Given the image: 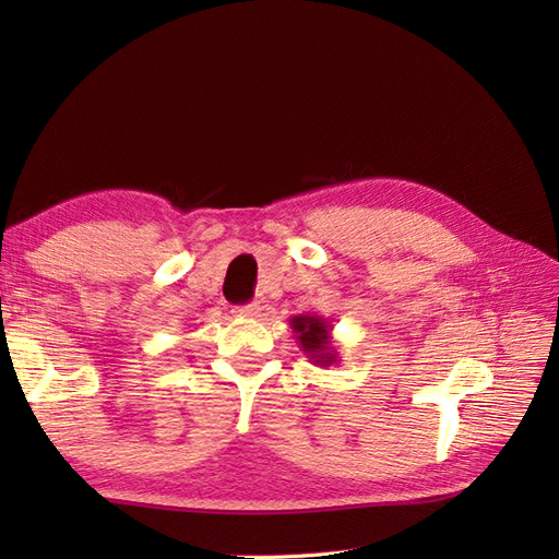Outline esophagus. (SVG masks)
I'll return each instance as SVG.
<instances>
[{
	"label": "esophagus",
	"mask_w": 559,
	"mask_h": 559,
	"mask_svg": "<svg viewBox=\"0 0 559 559\" xmlns=\"http://www.w3.org/2000/svg\"><path fill=\"white\" fill-rule=\"evenodd\" d=\"M261 312V306L259 302H247V306H240V308H233V314L235 317H242V319H257Z\"/></svg>",
	"instance_id": "esophagus-1"
}]
</instances>
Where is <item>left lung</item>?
I'll return each mask as SVG.
<instances>
[{"instance_id":"left-lung-1","label":"left lung","mask_w":559,"mask_h":559,"mask_svg":"<svg viewBox=\"0 0 559 559\" xmlns=\"http://www.w3.org/2000/svg\"><path fill=\"white\" fill-rule=\"evenodd\" d=\"M292 331L296 333L298 347L308 354V359L317 366H333L341 361L333 347V335L329 319L319 314H296L289 319Z\"/></svg>"}]
</instances>
